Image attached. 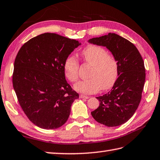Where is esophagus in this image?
I'll return each mask as SVG.
<instances>
[{"label":"esophagus","instance_id":"34e87169","mask_svg":"<svg viewBox=\"0 0 160 160\" xmlns=\"http://www.w3.org/2000/svg\"><path fill=\"white\" fill-rule=\"evenodd\" d=\"M80 98H86V99H88V98H89L90 97H88V96H86V95L81 94V95H80Z\"/></svg>","mask_w":160,"mask_h":160}]
</instances>
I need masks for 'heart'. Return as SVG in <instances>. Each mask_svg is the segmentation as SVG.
Masks as SVG:
<instances>
[{
  "label": "heart",
  "mask_w": 160,
  "mask_h": 160,
  "mask_svg": "<svg viewBox=\"0 0 160 160\" xmlns=\"http://www.w3.org/2000/svg\"><path fill=\"white\" fill-rule=\"evenodd\" d=\"M81 55L83 61L92 66L89 79L80 81L74 85V89L84 94L97 93L101 88L108 90L115 84L118 76V66L114 56L108 53L103 47L88 45ZM65 75L71 82L79 79V62L73 55L66 58L63 63Z\"/></svg>",
  "instance_id": "obj_1"
}]
</instances>
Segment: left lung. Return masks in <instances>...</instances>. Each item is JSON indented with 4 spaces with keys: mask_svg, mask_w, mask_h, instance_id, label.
<instances>
[{
    "mask_svg": "<svg viewBox=\"0 0 160 160\" xmlns=\"http://www.w3.org/2000/svg\"><path fill=\"white\" fill-rule=\"evenodd\" d=\"M88 42L106 47L118 66V77L112 89L97 97L100 104L91 114L96 121L107 127L121 125L132 117L141 101L146 77L142 58L133 44L115 33Z\"/></svg>",
    "mask_w": 160,
    "mask_h": 160,
    "instance_id": "left-lung-1",
    "label": "left lung"
}]
</instances>
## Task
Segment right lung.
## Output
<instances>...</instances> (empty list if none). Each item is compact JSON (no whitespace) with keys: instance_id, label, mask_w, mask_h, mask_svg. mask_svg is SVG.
Masks as SVG:
<instances>
[{"instance_id":"right-lung-1","label":"right lung","mask_w":160,"mask_h":160,"mask_svg":"<svg viewBox=\"0 0 160 160\" xmlns=\"http://www.w3.org/2000/svg\"><path fill=\"white\" fill-rule=\"evenodd\" d=\"M81 44L56 33L31 38L20 48L14 62L13 89L21 108L34 125L55 129L64 124L79 94L67 83L65 59Z\"/></svg>"}]
</instances>
